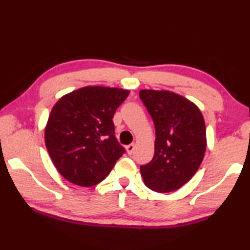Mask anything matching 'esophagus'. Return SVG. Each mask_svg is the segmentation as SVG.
Masks as SVG:
<instances>
[{"label": "esophagus", "instance_id": "34e87169", "mask_svg": "<svg viewBox=\"0 0 250 250\" xmlns=\"http://www.w3.org/2000/svg\"><path fill=\"white\" fill-rule=\"evenodd\" d=\"M134 147H135V146L133 145V143H131V145H129V146H126V152H128V154L129 155H131L133 153V151H134Z\"/></svg>", "mask_w": 250, "mask_h": 250}]
</instances>
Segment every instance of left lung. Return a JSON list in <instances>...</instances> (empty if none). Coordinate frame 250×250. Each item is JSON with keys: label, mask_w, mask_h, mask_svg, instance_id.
I'll use <instances>...</instances> for the list:
<instances>
[{"label": "left lung", "mask_w": 250, "mask_h": 250, "mask_svg": "<svg viewBox=\"0 0 250 250\" xmlns=\"http://www.w3.org/2000/svg\"><path fill=\"white\" fill-rule=\"evenodd\" d=\"M155 126L154 155L140 167L145 184L158 193L173 192L192 179L206 150V126L192 101L167 90L139 92Z\"/></svg>", "instance_id": "obj_1"}]
</instances>
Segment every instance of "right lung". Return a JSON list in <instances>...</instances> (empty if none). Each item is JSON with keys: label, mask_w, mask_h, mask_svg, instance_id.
<instances>
[{"label": "right lung", "mask_w": 250, "mask_h": 250, "mask_svg": "<svg viewBox=\"0 0 250 250\" xmlns=\"http://www.w3.org/2000/svg\"><path fill=\"white\" fill-rule=\"evenodd\" d=\"M129 96L120 88L88 86L54 105L45 143L55 167L73 184L89 188L104 181L125 150L115 135L112 118Z\"/></svg>", "instance_id": "add662e5"}]
</instances>
